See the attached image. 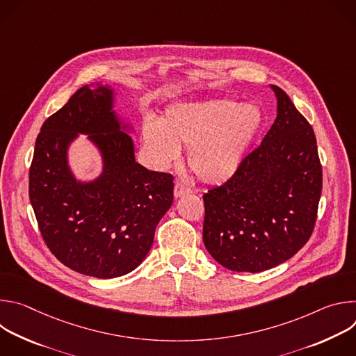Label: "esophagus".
I'll use <instances>...</instances> for the list:
<instances>
[{
    "label": "esophagus",
    "instance_id": "34e87169",
    "mask_svg": "<svg viewBox=\"0 0 356 356\" xmlns=\"http://www.w3.org/2000/svg\"><path fill=\"white\" fill-rule=\"evenodd\" d=\"M190 191H191V190H190L187 186L181 184V183H176V184H175V188H173V194H175L176 198H179V197H181V195H184V194H188Z\"/></svg>",
    "mask_w": 356,
    "mask_h": 356
}]
</instances>
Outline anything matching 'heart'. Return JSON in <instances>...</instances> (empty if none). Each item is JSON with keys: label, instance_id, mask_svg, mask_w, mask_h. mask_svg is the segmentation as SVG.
<instances>
[{"label": "heart", "instance_id": "b5f03b06", "mask_svg": "<svg viewBox=\"0 0 356 356\" xmlns=\"http://www.w3.org/2000/svg\"><path fill=\"white\" fill-rule=\"evenodd\" d=\"M258 106L217 98L170 104L159 121L142 125V145L150 163L165 169L188 146L187 163L206 184L228 181L239 170L262 129Z\"/></svg>", "mask_w": 356, "mask_h": 356}]
</instances>
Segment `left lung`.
Wrapping results in <instances>:
<instances>
[{
  "label": "left lung",
  "mask_w": 356,
  "mask_h": 356,
  "mask_svg": "<svg viewBox=\"0 0 356 356\" xmlns=\"http://www.w3.org/2000/svg\"><path fill=\"white\" fill-rule=\"evenodd\" d=\"M270 88L277 115L261 146L234 177L202 195V241L232 272L286 262L309 241L317 218L323 173L314 131L282 88Z\"/></svg>",
  "instance_id": "8db88e82"
}]
</instances>
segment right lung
Returning a JSON list of instances; mask_svg holds the SVG:
<instances>
[{
  "label": "right lung",
  "mask_w": 356,
  "mask_h": 356,
  "mask_svg": "<svg viewBox=\"0 0 356 356\" xmlns=\"http://www.w3.org/2000/svg\"><path fill=\"white\" fill-rule=\"evenodd\" d=\"M117 91L83 86L49 117L36 138L29 200L50 252L67 268L97 279L136 269L173 202V177L135 161L131 122L115 111ZM86 134L102 159L92 179H77L70 146Z\"/></svg>",
  "instance_id": "1"
}]
</instances>
